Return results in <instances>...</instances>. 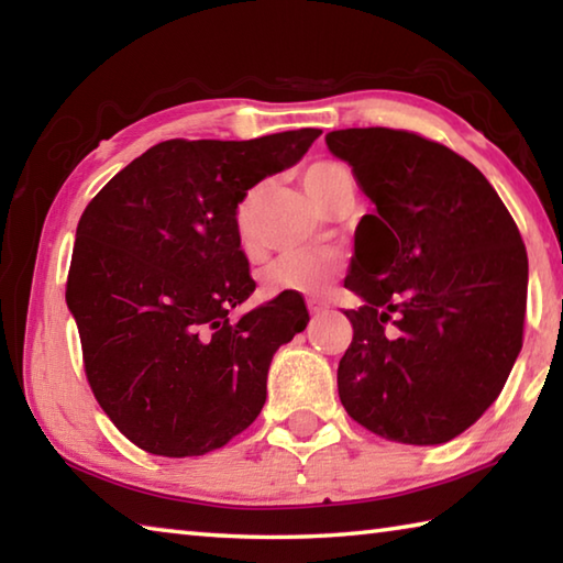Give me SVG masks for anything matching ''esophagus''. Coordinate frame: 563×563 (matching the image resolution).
<instances>
[{
	"mask_svg": "<svg viewBox=\"0 0 563 563\" xmlns=\"http://www.w3.org/2000/svg\"><path fill=\"white\" fill-rule=\"evenodd\" d=\"M308 310H310V316H320V312L328 310V302L320 298H308Z\"/></svg>",
	"mask_w": 563,
	"mask_h": 563,
	"instance_id": "esophagus-1",
	"label": "esophagus"
}]
</instances>
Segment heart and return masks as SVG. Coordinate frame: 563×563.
Returning a JSON list of instances; mask_svg holds the SVG:
<instances>
[{
  "label": "heart",
  "mask_w": 563,
  "mask_h": 563,
  "mask_svg": "<svg viewBox=\"0 0 563 563\" xmlns=\"http://www.w3.org/2000/svg\"><path fill=\"white\" fill-rule=\"evenodd\" d=\"M302 184L320 206H328L338 190L352 184L345 166L320 161L302 174ZM255 201L258 194L251 190L235 211V228L243 243L253 241L255 233ZM342 271V255L335 251H292L273 261L263 271V288L271 295H320L338 280Z\"/></svg>",
  "instance_id": "1"
}]
</instances>
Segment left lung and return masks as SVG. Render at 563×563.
<instances>
[{
	"instance_id": "8db88e82",
	"label": "left lung",
	"mask_w": 563,
	"mask_h": 563,
	"mask_svg": "<svg viewBox=\"0 0 563 563\" xmlns=\"http://www.w3.org/2000/svg\"><path fill=\"white\" fill-rule=\"evenodd\" d=\"M375 213L355 231L352 342L338 367L347 415L385 440L442 444L499 397L521 350L529 261L482 170L395 129L330 131Z\"/></svg>"
}]
</instances>
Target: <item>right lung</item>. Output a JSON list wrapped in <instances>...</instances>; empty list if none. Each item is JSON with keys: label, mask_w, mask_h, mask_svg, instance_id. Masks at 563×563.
<instances>
[{"label": "right lung", "mask_w": 563, "mask_h": 563, "mask_svg": "<svg viewBox=\"0 0 563 563\" xmlns=\"http://www.w3.org/2000/svg\"><path fill=\"white\" fill-rule=\"evenodd\" d=\"M320 133L164 141L84 211L66 305L93 395L141 450L206 454L261 415L275 350L310 318L290 295L228 316L255 290L235 211Z\"/></svg>", "instance_id": "right-lung-1"}]
</instances>
